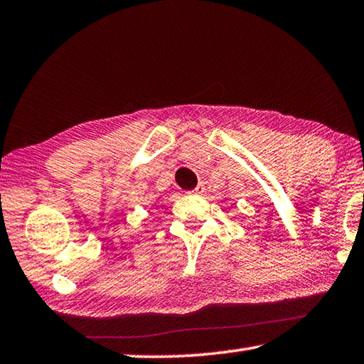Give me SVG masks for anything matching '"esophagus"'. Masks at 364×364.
<instances>
[{
  "label": "esophagus",
  "mask_w": 364,
  "mask_h": 364,
  "mask_svg": "<svg viewBox=\"0 0 364 364\" xmlns=\"http://www.w3.org/2000/svg\"><path fill=\"white\" fill-rule=\"evenodd\" d=\"M204 191H205V186H204V184H199V186H197V188L193 191V194H196V196L204 194Z\"/></svg>",
  "instance_id": "obj_1"
}]
</instances>
